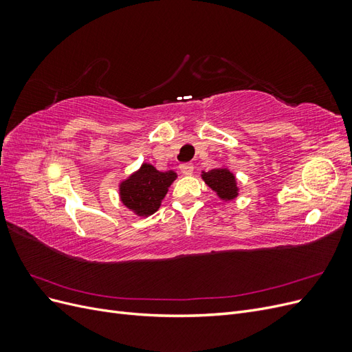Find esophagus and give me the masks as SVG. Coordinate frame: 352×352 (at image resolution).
I'll return each mask as SVG.
<instances>
[{
	"mask_svg": "<svg viewBox=\"0 0 352 352\" xmlns=\"http://www.w3.org/2000/svg\"><path fill=\"white\" fill-rule=\"evenodd\" d=\"M180 172H182L184 175H192L194 164L192 163H182L180 164Z\"/></svg>",
	"mask_w": 352,
	"mask_h": 352,
	"instance_id": "esophagus-1",
	"label": "esophagus"
}]
</instances>
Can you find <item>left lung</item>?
I'll use <instances>...</instances> for the list:
<instances>
[{
	"label": "left lung",
	"instance_id": "left-lung-1",
	"mask_svg": "<svg viewBox=\"0 0 352 352\" xmlns=\"http://www.w3.org/2000/svg\"><path fill=\"white\" fill-rule=\"evenodd\" d=\"M202 179L212 190H216L221 199H233L238 195L235 176L226 168H212L207 173L204 172Z\"/></svg>",
	"mask_w": 352,
	"mask_h": 352
}]
</instances>
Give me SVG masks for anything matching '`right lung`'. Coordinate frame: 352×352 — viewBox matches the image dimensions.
I'll return each instance as SVG.
<instances>
[{
    "mask_svg": "<svg viewBox=\"0 0 352 352\" xmlns=\"http://www.w3.org/2000/svg\"><path fill=\"white\" fill-rule=\"evenodd\" d=\"M176 179V173L158 172L151 164L142 167L120 185L122 202L138 216H150L162 204L168 186Z\"/></svg>",
    "mask_w": 352,
    "mask_h": 352,
    "instance_id": "add662e5",
    "label": "right lung"
}]
</instances>
